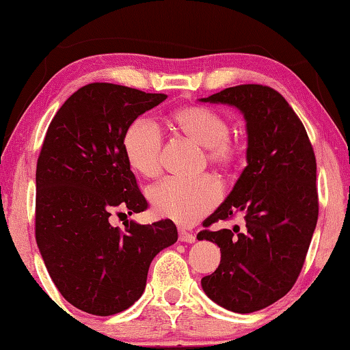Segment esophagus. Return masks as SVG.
Listing matches in <instances>:
<instances>
[{"label": "esophagus", "instance_id": "1", "mask_svg": "<svg viewBox=\"0 0 350 350\" xmlns=\"http://www.w3.org/2000/svg\"><path fill=\"white\" fill-rule=\"evenodd\" d=\"M179 241L187 242V243H195L196 236H195V234H191V232L184 231V229H180V231H179Z\"/></svg>", "mask_w": 350, "mask_h": 350}]
</instances>
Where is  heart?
<instances>
[{"label": "heart", "mask_w": 350, "mask_h": 350, "mask_svg": "<svg viewBox=\"0 0 350 350\" xmlns=\"http://www.w3.org/2000/svg\"><path fill=\"white\" fill-rule=\"evenodd\" d=\"M171 122L182 135L207 149L208 163L231 168L241 157V149L229 139V124L220 114L204 107L177 109ZM163 138L159 125L148 118H138L124 135V152L130 166L144 177H155L161 170ZM148 198L157 217L182 226H191L207 215L220 200V187L212 177L198 179L168 177L150 187Z\"/></svg>", "instance_id": "1"}]
</instances>
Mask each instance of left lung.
<instances>
[{"label": "left lung", "mask_w": 350, "mask_h": 350, "mask_svg": "<svg viewBox=\"0 0 350 350\" xmlns=\"http://www.w3.org/2000/svg\"><path fill=\"white\" fill-rule=\"evenodd\" d=\"M198 100L237 108L247 122V166L202 223L241 213L245 229L198 234L221 252L218 269L201 280L202 291L225 310L247 314L288 294L304 267L319 213L316 157L304 124L272 88L241 85Z\"/></svg>", "instance_id": "1"}]
</instances>
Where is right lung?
<instances>
[{"instance_id": "1", "label": "right lung", "mask_w": 350, "mask_h": 350, "mask_svg": "<svg viewBox=\"0 0 350 350\" xmlns=\"http://www.w3.org/2000/svg\"><path fill=\"white\" fill-rule=\"evenodd\" d=\"M165 94L91 83L64 102L46 130L36 170V242L61 295L111 316L143 295L149 265L177 241L171 220L111 226L114 208L148 207L124 152L125 130ZM125 215V213H124Z\"/></svg>"}]
</instances>
